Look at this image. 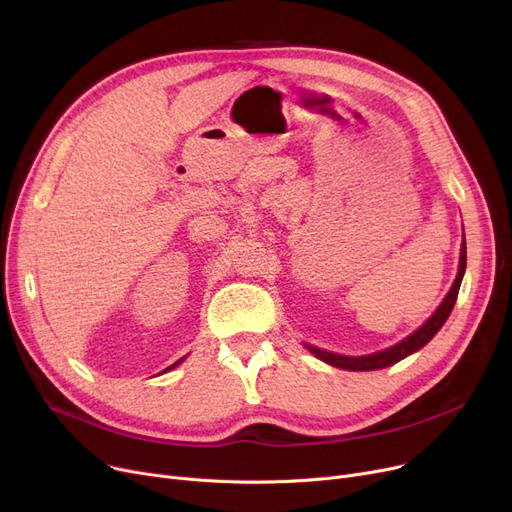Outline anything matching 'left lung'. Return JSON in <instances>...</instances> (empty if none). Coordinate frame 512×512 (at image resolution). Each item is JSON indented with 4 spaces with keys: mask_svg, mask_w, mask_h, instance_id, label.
Listing matches in <instances>:
<instances>
[{
    "mask_svg": "<svg viewBox=\"0 0 512 512\" xmlns=\"http://www.w3.org/2000/svg\"><path fill=\"white\" fill-rule=\"evenodd\" d=\"M465 267H467V247H465V240H463L459 274H456V280H454L452 288L448 290L442 305L436 309V313L429 317L417 332H413L409 338H405L402 342L386 348V351L373 353V355H367V357H342V355L321 351V348H315V346H309V351L321 361H326V363H330L334 367H340V369H351V371H373V369H382V367L398 363L400 359H405L411 353L419 351V348L432 340L438 334V330L444 326V321L448 319V315H450V311L456 303V297H459V288H461V282H463Z\"/></svg>",
    "mask_w": 512,
    "mask_h": 512,
    "instance_id": "obj_1",
    "label": "left lung"
}]
</instances>
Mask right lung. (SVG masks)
<instances>
[{"label":"right lung","instance_id":"obj_1","mask_svg":"<svg viewBox=\"0 0 512 512\" xmlns=\"http://www.w3.org/2000/svg\"><path fill=\"white\" fill-rule=\"evenodd\" d=\"M180 361H182V359H180ZM180 361H176V363H174V365H170V367H168V369H172V367H176V365H178V363H180Z\"/></svg>","mask_w":512,"mask_h":512}]
</instances>
